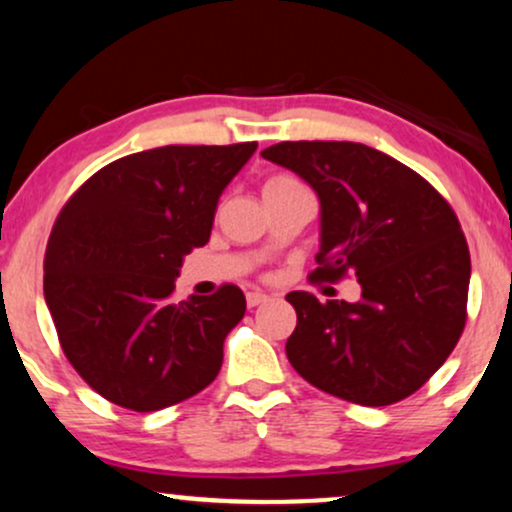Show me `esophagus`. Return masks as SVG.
I'll return each mask as SVG.
<instances>
[{"label": "esophagus", "mask_w": 512, "mask_h": 512, "mask_svg": "<svg viewBox=\"0 0 512 512\" xmlns=\"http://www.w3.org/2000/svg\"><path fill=\"white\" fill-rule=\"evenodd\" d=\"M245 300H248V307H257V305H264L269 300V295H264L260 291H252L245 295Z\"/></svg>", "instance_id": "esophagus-1"}]
</instances>
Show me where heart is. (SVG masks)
I'll list each match as a JSON object with an SVG mask.
<instances>
[{"label":"heart","mask_w":512,"mask_h":512,"mask_svg":"<svg viewBox=\"0 0 512 512\" xmlns=\"http://www.w3.org/2000/svg\"><path fill=\"white\" fill-rule=\"evenodd\" d=\"M291 188H300V183L295 181L293 176L279 174V176H272V178H267V183H264V195L281 193V190H291Z\"/></svg>","instance_id":"obj_1"}]
</instances>
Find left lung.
Masks as SVG:
<instances>
[{"instance_id":"obj_1","label":"left lung","mask_w":512,"mask_h":512,"mask_svg":"<svg viewBox=\"0 0 512 512\" xmlns=\"http://www.w3.org/2000/svg\"><path fill=\"white\" fill-rule=\"evenodd\" d=\"M315 188L322 243L312 281L355 274L357 303L293 291L288 362L305 381L357 405L415 393L465 329L470 250L432 183L362 143L298 140L262 150Z\"/></svg>"}]
</instances>
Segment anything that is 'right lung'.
<instances>
[{
  "mask_svg": "<svg viewBox=\"0 0 512 512\" xmlns=\"http://www.w3.org/2000/svg\"><path fill=\"white\" fill-rule=\"evenodd\" d=\"M257 150L166 145L107 164L69 197L45 252L61 350L109 403L152 412L217 379L245 315L238 286L174 300L183 257L209 240L219 195Z\"/></svg>",
  "mask_w": 512,
  "mask_h": 512,
  "instance_id": "obj_1",
  "label": "right lung"
}]
</instances>
